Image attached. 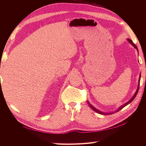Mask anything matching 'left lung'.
<instances>
[{
  "label": "left lung",
  "mask_w": 146,
  "mask_h": 146,
  "mask_svg": "<svg viewBox=\"0 0 146 146\" xmlns=\"http://www.w3.org/2000/svg\"><path fill=\"white\" fill-rule=\"evenodd\" d=\"M128 41H129V42L131 43V44L134 46V47L137 49V50L138 51V49H137V46H135V44H134V42H132V41L131 39H128ZM140 80H141V75H140V78H139V85H138V88H137V91H136V92L135 93V94H134V95L132 97V98L131 99V100H130L129 102H127V103H125L124 105H122V106H121L119 109H117V110H116V111H119V110H120L121 109H122V108H123V107H125L126 105H127L129 104H130V103H131V102L133 101V100H134V99L135 98V97H136V95H137V93H138V91H139V83H140ZM88 105H89V106L91 108H92V110H94L95 111H96V112H97V113H100V114H102V115H108V114H112V113H104V112H102V111H99V110H98L97 109H96V108H95V107H94L92 106V105H91V104H90V103L89 102H88Z\"/></svg>",
  "instance_id": "left-lung-1"
}]
</instances>
